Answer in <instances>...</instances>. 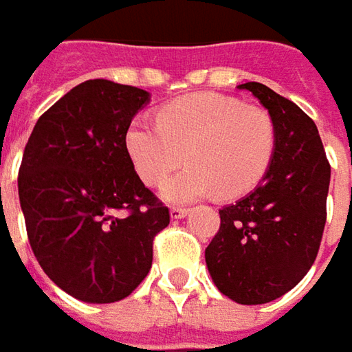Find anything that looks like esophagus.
<instances>
[{"mask_svg":"<svg viewBox=\"0 0 352 352\" xmlns=\"http://www.w3.org/2000/svg\"><path fill=\"white\" fill-rule=\"evenodd\" d=\"M186 215H188V208H172L170 210V217L172 219H182Z\"/></svg>","mask_w":352,"mask_h":352,"instance_id":"34e87169","label":"esophagus"}]
</instances>
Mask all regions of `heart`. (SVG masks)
I'll list each match as a JSON object with an SVG mask.
<instances>
[{"mask_svg": "<svg viewBox=\"0 0 352 352\" xmlns=\"http://www.w3.org/2000/svg\"><path fill=\"white\" fill-rule=\"evenodd\" d=\"M156 121L133 119L125 129V151L146 186H160L182 160L188 162L162 188L172 204L249 194L264 178L276 146L266 109L219 94L178 98L158 109Z\"/></svg>", "mask_w": 352, "mask_h": 352, "instance_id": "obj_1", "label": "heart"}]
</instances>
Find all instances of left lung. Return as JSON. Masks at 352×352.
I'll use <instances>...</instances> for the list:
<instances>
[{
    "mask_svg": "<svg viewBox=\"0 0 352 352\" xmlns=\"http://www.w3.org/2000/svg\"><path fill=\"white\" fill-rule=\"evenodd\" d=\"M239 89L268 109L276 146L263 182L219 210L221 225L206 249V264L221 294L256 305L290 292L316 261L331 166L316 123L296 103L258 82Z\"/></svg>",
    "mask_w": 352,
    "mask_h": 352,
    "instance_id": "obj_1",
    "label": "left lung"
}]
</instances>
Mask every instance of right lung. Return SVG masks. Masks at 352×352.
Instances as JSON below:
<instances>
[{"mask_svg": "<svg viewBox=\"0 0 352 352\" xmlns=\"http://www.w3.org/2000/svg\"><path fill=\"white\" fill-rule=\"evenodd\" d=\"M151 94L88 80L38 117L21 160L27 236L47 276L88 304L127 298L170 223L125 151V129Z\"/></svg>", "mask_w": 352, "mask_h": 352, "instance_id": "right-lung-1", "label": "right lung"}]
</instances>
